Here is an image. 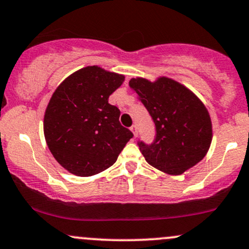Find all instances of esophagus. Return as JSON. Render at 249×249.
<instances>
[{
	"instance_id": "esophagus-1",
	"label": "esophagus",
	"mask_w": 249,
	"mask_h": 249,
	"mask_svg": "<svg viewBox=\"0 0 249 249\" xmlns=\"http://www.w3.org/2000/svg\"><path fill=\"white\" fill-rule=\"evenodd\" d=\"M130 130H131V132L133 133V136H135V137H137V126H136V125H132V126L130 127Z\"/></svg>"
}]
</instances>
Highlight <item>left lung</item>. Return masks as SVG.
<instances>
[{"instance_id": "obj_1", "label": "left lung", "mask_w": 249, "mask_h": 249, "mask_svg": "<svg viewBox=\"0 0 249 249\" xmlns=\"http://www.w3.org/2000/svg\"><path fill=\"white\" fill-rule=\"evenodd\" d=\"M129 85L156 125L154 143L139 142L146 162L168 175H182L201 162L212 144L213 126L200 98L168 76L155 81L137 76Z\"/></svg>"}]
</instances>
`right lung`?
Returning <instances> with one entry per match:
<instances>
[{
  "label": "right lung",
  "instance_id": "1",
  "mask_svg": "<svg viewBox=\"0 0 249 249\" xmlns=\"http://www.w3.org/2000/svg\"><path fill=\"white\" fill-rule=\"evenodd\" d=\"M125 76L99 66L68 75L56 87L43 117V133L53 157L68 173L89 177L106 170L132 132L119 123L120 111L108 97Z\"/></svg>",
  "mask_w": 249,
  "mask_h": 249
}]
</instances>
